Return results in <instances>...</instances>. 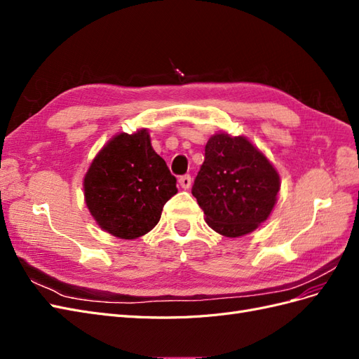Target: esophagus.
<instances>
[{"mask_svg":"<svg viewBox=\"0 0 359 359\" xmlns=\"http://www.w3.org/2000/svg\"><path fill=\"white\" fill-rule=\"evenodd\" d=\"M178 181H180V186L182 187V189H190L191 187V177L189 175V173H187V175H181L180 178H178Z\"/></svg>","mask_w":359,"mask_h":359,"instance_id":"1","label":"esophagus"}]
</instances>
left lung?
<instances>
[{"label":"left lung","mask_w":359,"mask_h":359,"mask_svg":"<svg viewBox=\"0 0 359 359\" xmlns=\"http://www.w3.org/2000/svg\"><path fill=\"white\" fill-rule=\"evenodd\" d=\"M280 178L268 158L245 137L212 136L191 187L206 223L224 236L255 231L273 211Z\"/></svg>","instance_id":"obj_1"}]
</instances>
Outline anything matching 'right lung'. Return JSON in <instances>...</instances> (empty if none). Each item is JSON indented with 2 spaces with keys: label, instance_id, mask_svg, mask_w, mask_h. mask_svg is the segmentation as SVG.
<instances>
[{
  "label": "right lung",
  "instance_id": "obj_1",
  "mask_svg": "<svg viewBox=\"0 0 359 359\" xmlns=\"http://www.w3.org/2000/svg\"><path fill=\"white\" fill-rule=\"evenodd\" d=\"M90 212L109 233L133 240L158 223L165 203L177 194V178L151 147L147 130L115 136L83 180Z\"/></svg>",
  "mask_w": 359,
  "mask_h": 359
}]
</instances>
